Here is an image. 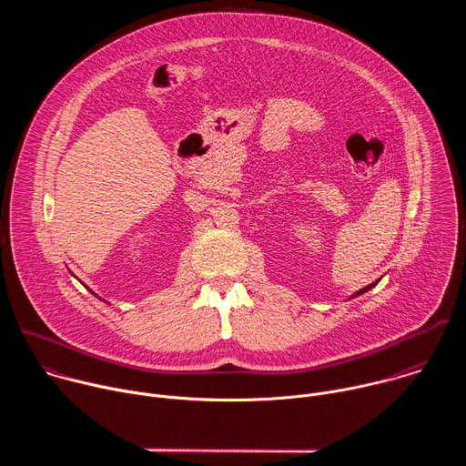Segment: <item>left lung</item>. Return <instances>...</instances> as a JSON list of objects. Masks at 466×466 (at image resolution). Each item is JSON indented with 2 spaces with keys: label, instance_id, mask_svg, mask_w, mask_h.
<instances>
[{
  "label": "left lung",
  "instance_id": "1",
  "mask_svg": "<svg viewBox=\"0 0 466 466\" xmlns=\"http://www.w3.org/2000/svg\"><path fill=\"white\" fill-rule=\"evenodd\" d=\"M374 286H376V282H372V284H369V286H367V288H363V289H360V291H358V293H354V295H352V299H354V297H358V295H361V293H367V291H369V289H370V288H374Z\"/></svg>",
  "mask_w": 466,
  "mask_h": 466
}]
</instances>
